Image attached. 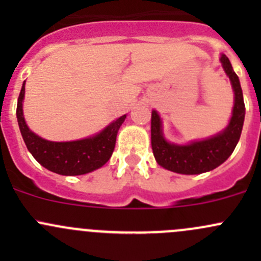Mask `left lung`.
I'll use <instances>...</instances> for the list:
<instances>
[{"label": "left lung", "instance_id": "1", "mask_svg": "<svg viewBox=\"0 0 261 261\" xmlns=\"http://www.w3.org/2000/svg\"><path fill=\"white\" fill-rule=\"evenodd\" d=\"M225 73L230 78L235 103L227 127L212 138L177 145L165 140L162 120L156 111L151 112V147L155 160L160 167L179 174H201L210 172L227 160L240 140L245 118V103L240 81L225 54L221 55Z\"/></svg>", "mask_w": 261, "mask_h": 261}]
</instances>
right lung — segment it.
I'll list each match as a JSON object with an SVG mask.
<instances>
[{"label":"right lung","instance_id":"1","mask_svg":"<svg viewBox=\"0 0 261 261\" xmlns=\"http://www.w3.org/2000/svg\"><path fill=\"white\" fill-rule=\"evenodd\" d=\"M23 96L25 82L17 99L18 127L28 150L44 168L57 174L82 175L98 169L109 162L114 152L118 128L125 121L126 115L118 117L92 138L55 143L40 138L28 127L22 112Z\"/></svg>","mask_w":261,"mask_h":261}]
</instances>
